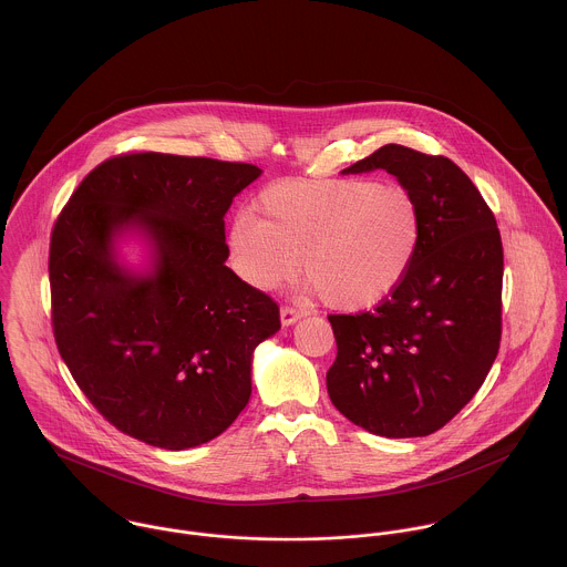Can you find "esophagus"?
Here are the masks:
<instances>
[{
	"instance_id": "esophagus-1",
	"label": "esophagus",
	"mask_w": 567,
	"mask_h": 567,
	"mask_svg": "<svg viewBox=\"0 0 567 567\" xmlns=\"http://www.w3.org/2000/svg\"><path fill=\"white\" fill-rule=\"evenodd\" d=\"M302 317H305V312H302V310H298V308H289V306L280 308V323H282L285 328L293 326V323H296V321H300Z\"/></svg>"
}]
</instances>
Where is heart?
<instances>
[{"instance_id": "obj_1", "label": "heart", "mask_w": 567, "mask_h": 567, "mask_svg": "<svg viewBox=\"0 0 567 567\" xmlns=\"http://www.w3.org/2000/svg\"><path fill=\"white\" fill-rule=\"evenodd\" d=\"M255 216L239 214L228 250L239 276L269 291L306 278L323 302L360 312L403 285L423 244L419 198L378 178H287L265 187Z\"/></svg>"}]
</instances>
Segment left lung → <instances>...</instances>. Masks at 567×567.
<instances>
[{"instance_id": "1", "label": "left lung", "mask_w": 567, "mask_h": 567, "mask_svg": "<svg viewBox=\"0 0 567 567\" xmlns=\"http://www.w3.org/2000/svg\"><path fill=\"white\" fill-rule=\"evenodd\" d=\"M386 171L423 209V244L375 310L330 315L334 408L386 437L430 436L485 382L501 343L503 244L494 214L451 159L386 144L343 175Z\"/></svg>"}]
</instances>
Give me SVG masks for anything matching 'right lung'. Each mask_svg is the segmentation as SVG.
<instances>
[{"mask_svg": "<svg viewBox=\"0 0 567 567\" xmlns=\"http://www.w3.org/2000/svg\"><path fill=\"white\" fill-rule=\"evenodd\" d=\"M261 168L133 153L80 183L51 233L53 334L90 403L123 434L185 451L252 394L278 306L224 262V214ZM137 240L143 262L124 259Z\"/></svg>", "mask_w": 567, "mask_h": 567, "instance_id": "1", "label": "right lung"}]
</instances>
